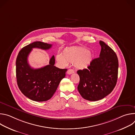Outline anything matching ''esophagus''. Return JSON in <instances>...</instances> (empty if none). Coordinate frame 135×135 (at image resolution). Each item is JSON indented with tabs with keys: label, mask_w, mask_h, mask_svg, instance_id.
<instances>
[{
	"label": "esophagus",
	"mask_w": 135,
	"mask_h": 135,
	"mask_svg": "<svg viewBox=\"0 0 135 135\" xmlns=\"http://www.w3.org/2000/svg\"><path fill=\"white\" fill-rule=\"evenodd\" d=\"M74 73V70H73V69H68V70H67V73L68 74H69V75L71 74H73V73Z\"/></svg>",
	"instance_id": "1"
}]
</instances>
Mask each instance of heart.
Listing matches in <instances>:
<instances>
[{"instance_id":"heart-1","label":"heart","mask_w":135,"mask_h":135,"mask_svg":"<svg viewBox=\"0 0 135 135\" xmlns=\"http://www.w3.org/2000/svg\"><path fill=\"white\" fill-rule=\"evenodd\" d=\"M92 55L89 50L84 47H73L65 49L61 54L56 56V60L64 66L68 63L74 64L75 67L79 69H86L91 64Z\"/></svg>"}]
</instances>
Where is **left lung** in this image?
I'll list each match as a JSON object with an SVG mask.
<instances>
[{"instance_id": "1", "label": "left lung", "mask_w": 135, "mask_h": 135, "mask_svg": "<svg viewBox=\"0 0 135 135\" xmlns=\"http://www.w3.org/2000/svg\"><path fill=\"white\" fill-rule=\"evenodd\" d=\"M99 57L92 60L88 69L79 70L78 89L82 97L89 101H97L106 97L116 85L119 61L115 52L100 41Z\"/></svg>"}]
</instances>
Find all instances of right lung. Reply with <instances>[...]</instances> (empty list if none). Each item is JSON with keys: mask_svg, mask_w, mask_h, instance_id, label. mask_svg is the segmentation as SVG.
<instances>
[{"mask_svg": "<svg viewBox=\"0 0 135 135\" xmlns=\"http://www.w3.org/2000/svg\"><path fill=\"white\" fill-rule=\"evenodd\" d=\"M52 45L42 42H35L23 47L17 55L16 60L17 85L21 92L32 100H49L66 76L67 69H60L54 66V55L50 59L49 65L41 68H32L28 64V57L33 48L47 50Z\"/></svg>", "mask_w": 135, "mask_h": 135, "instance_id": "add662e5", "label": "right lung"}]
</instances>
